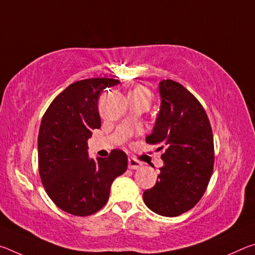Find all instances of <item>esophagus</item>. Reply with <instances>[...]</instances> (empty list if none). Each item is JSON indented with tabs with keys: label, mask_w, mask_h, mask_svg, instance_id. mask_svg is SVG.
I'll return each instance as SVG.
<instances>
[{
	"label": "esophagus",
	"mask_w": 255,
	"mask_h": 255,
	"mask_svg": "<svg viewBox=\"0 0 255 255\" xmlns=\"http://www.w3.org/2000/svg\"><path fill=\"white\" fill-rule=\"evenodd\" d=\"M141 165H143V163L138 161V159L133 158V157H129L128 158V167L130 170H137L139 169V167H141Z\"/></svg>",
	"instance_id": "esophagus-1"
}]
</instances>
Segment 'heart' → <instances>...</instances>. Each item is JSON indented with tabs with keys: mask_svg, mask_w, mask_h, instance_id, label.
I'll return each mask as SVG.
<instances>
[{
	"mask_svg": "<svg viewBox=\"0 0 255 255\" xmlns=\"http://www.w3.org/2000/svg\"><path fill=\"white\" fill-rule=\"evenodd\" d=\"M129 94H133V96L145 98V99H147L148 101H150V98H152V96H150V92L147 89L144 88V86H137V88L133 89Z\"/></svg>",
	"mask_w": 255,
	"mask_h": 255,
	"instance_id": "heart-1",
	"label": "heart"
}]
</instances>
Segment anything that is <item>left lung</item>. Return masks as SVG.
I'll use <instances>...</instances> for the list:
<instances>
[{
	"mask_svg": "<svg viewBox=\"0 0 255 255\" xmlns=\"http://www.w3.org/2000/svg\"><path fill=\"white\" fill-rule=\"evenodd\" d=\"M158 91L161 108L146 141L165 149L164 165L143 199L157 215L175 217L204 196L214 170V137L205 109L183 85L163 80Z\"/></svg>",
	"mask_w": 255,
	"mask_h": 255,
	"instance_id": "left-lung-1",
	"label": "left lung"
}]
</instances>
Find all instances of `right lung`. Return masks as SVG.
<instances>
[{
  "instance_id": "1",
  "label": "right lung",
  "mask_w": 255,
  "mask_h": 255,
  "mask_svg": "<svg viewBox=\"0 0 255 255\" xmlns=\"http://www.w3.org/2000/svg\"><path fill=\"white\" fill-rule=\"evenodd\" d=\"M98 77L68 85L50 103L38 135V165L42 185L54 204L74 216H89L107 204L110 187L127 170L125 152L90 158L88 139L101 127L98 102L103 90L119 84Z\"/></svg>"
}]
</instances>
